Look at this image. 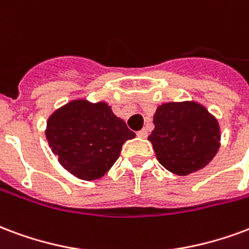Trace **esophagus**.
I'll use <instances>...</instances> for the list:
<instances>
[{"instance_id":"obj_1","label":"esophagus","mask_w":249,"mask_h":249,"mask_svg":"<svg viewBox=\"0 0 249 249\" xmlns=\"http://www.w3.org/2000/svg\"><path fill=\"white\" fill-rule=\"evenodd\" d=\"M137 137H140V139H146L148 137V132L145 129H141L137 132Z\"/></svg>"}]
</instances>
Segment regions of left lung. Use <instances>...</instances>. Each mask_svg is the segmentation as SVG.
I'll use <instances>...</instances> for the list:
<instances>
[{
  "label": "left lung",
  "mask_w": 249,
  "mask_h": 249,
  "mask_svg": "<svg viewBox=\"0 0 249 249\" xmlns=\"http://www.w3.org/2000/svg\"><path fill=\"white\" fill-rule=\"evenodd\" d=\"M149 136L158 162L166 170L187 176L203 169L219 149V124L194 101L158 107Z\"/></svg>",
  "instance_id": "obj_1"
}]
</instances>
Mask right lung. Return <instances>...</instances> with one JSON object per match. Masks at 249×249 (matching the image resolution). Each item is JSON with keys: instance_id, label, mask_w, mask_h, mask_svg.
Here are the masks:
<instances>
[{"instance_id": "add662e5", "label": "right lung", "mask_w": 249, "mask_h": 249, "mask_svg": "<svg viewBox=\"0 0 249 249\" xmlns=\"http://www.w3.org/2000/svg\"><path fill=\"white\" fill-rule=\"evenodd\" d=\"M134 132L104 101L73 100L50 116L46 139L60 165L84 181L99 179L113 166Z\"/></svg>"}]
</instances>
